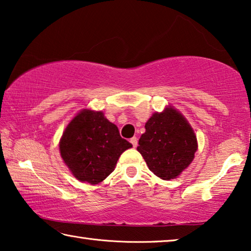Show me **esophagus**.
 Wrapping results in <instances>:
<instances>
[{
	"mask_svg": "<svg viewBox=\"0 0 251 251\" xmlns=\"http://www.w3.org/2000/svg\"><path fill=\"white\" fill-rule=\"evenodd\" d=\"M129 142L131 143V145H133V147H137V145H138V139H137V137H131Z\"/></svg>",
	"mask_w": 251,
	"mask_h": 251,
	"instance_id": "34e87169",
	"label": "esophagus"
}]
</instances>
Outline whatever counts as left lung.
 <instances>
[{
    "label": "left lung",
    "instance_id": "obj_1",
    "mask_svg": "<svg viewBox=\"0 0 251 251\" xmlns=\"http://www.w3.org/2000/svg\"><path fill=\"white\" fill-rule=\"evenodd\" d=\"M145 128L137 151L156 176L165 180L174 179L194 159L197 151L194 130L184 116L172 107L155 113Z\"/></svg>",
    "mask_w": 251,
    "mask_h": 251
}]
</instances>
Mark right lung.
<instances>
[{
    "label": "right lung",
    "instance_id": "obj_1",
    "mask_svg": "<svg viewBox=\"0 0 251 251\" xmlns=\"http://www.w3.org/2000/svg\"><path fill=\"white\" fill-rule=\"evenodd\" d=\"M131 146L103 113L90 109L72 120L59 142L62 158L73 175L92 185L112 174L123 151Z\"/></svg>",
    "mask_w": 251,
    "mask_h": 251
}]
</instances>
